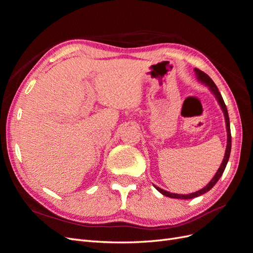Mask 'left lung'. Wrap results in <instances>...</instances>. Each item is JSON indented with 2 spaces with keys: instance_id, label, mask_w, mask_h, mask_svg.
I'll return each instance as SVG.
<instances>
[{
  "instance_id": "1",
  "label": "left lung",
  "mask_w": 253,
  "mask_h": 253,
  "mask_svg": "<svg viewBox=\"0 0 253 253\" xmlns=\"http://www.w3.org/2000/svg\"><path fill=\"white\" fill-rule=\"evenodd\" d=\"M195 74H196V77H197V80L201 81L202 83H204L205 85H207L209 87V89L212 91L213 95L215 96L216 100L218 102V104L220 105L221 110H223L224 112V116H225V120H226V127H227V147H226V153H225V156H224V160L223 163H221L219 169L217 170L216 174L214 175V177L212 178V180L207 185L205 188H203L202 190H198L196 191V192L194 193H191V194H175V193H170L168 192V191L166 190H163L160 189L156 186H154L160 193L164 194L165 196H168V197H171V198H180V200H190V198H194V197H197L200 196L206 192H208L209 190H211L214 185L217 182V180L220 178V176L223 175L224 171H225V168L227 166V163L229 160V156H230V152H231V132H230V121H229V116H228V111H227V108H226V104L224 102V99L223 97H221L219 90L217 88V86L215 85V83L213 82V80L209 77L208 75L205 74L204 72H202L201 70H198V68H195Z\"/></svg>"
}]
</instances>
